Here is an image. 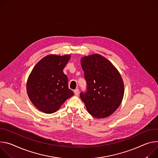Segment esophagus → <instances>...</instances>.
I'll return each instance as SVG.
<instances>
[{"label":"esophagus","mask_w":158,"mask_h":158,"mask_svg":"<svg viewBox=\"0 0 158 158\" xmlns=\"http://www.w3.org/2000/svg\"><path fill=\"white\" fill-rule=\"evenodd\" d=\"M74 94H75V95L78 96V94H79V90H78V89H76V90H74Z\"/></svg>","instance_id":"34e87169"}]
</instances>
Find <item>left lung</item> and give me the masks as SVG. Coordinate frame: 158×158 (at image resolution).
Returning a JSON list of instances; mask_svg holds the SVG:
<instances>
[{
  "label": "left lung",
  "instance_id": "left-lung-1",
  "mask_svg": "<svg viewBox=\"0 0 158 158\" xmlns=\"http://www.w3.org/2000/svg\"><path fill=\"white\" fill-rule=\"evenodd\" d=\"M87 92L80 96L86 110L97 118L112 115L120 106L124 94L123 80L114 64L99 54L81 58Z\"/></svg>",
  "mask_w": 158,
  "mask_h": 158
}]
</instances>
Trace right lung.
Listing matches in <instances>:
<instances>
[{
    "mask_svg": "<svg viewBox=\"0 0 158 158\" xmlns=\"http://www.w3.org/2000/svg\"><path fill=\"white\" fill-rule=\"evenodd\" d=\"M70 55H49L34 66L27 78L26 90L32 104L46 114L56 112L63 103L74 95L68 88L63 69Z\"/></svg>",
    "mask_w": 158,
    "mask_h": 158,
    "instance_id": "1",
    "label": "right lung"
}]
</instances>
